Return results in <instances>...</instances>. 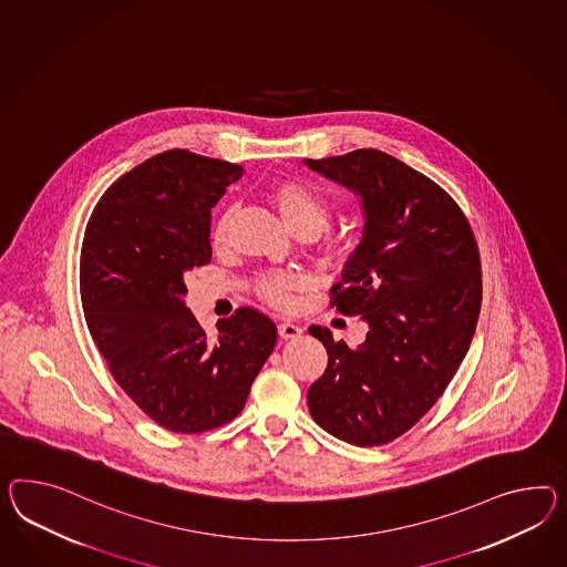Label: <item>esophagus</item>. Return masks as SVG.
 Wrapping results in <instances>:
<instances>
[{
	"label": "esophagus",
	"mask_w": 567,
	"mask_h": 567,
	"mask_svg": "<svg viewBox=\"0 0 567 567\" xmlns=\"http://www.w3.org/2000/svg\"><path fill=\"white\" fill-rule=\"evenodd\" d=\"M277 333H279L281 339H296V337L302 334V329L298 324L290 322V320H284V322L277 324Z\"/></svg>",
	"instance_id": "esophagus-1"
}]
</instances>
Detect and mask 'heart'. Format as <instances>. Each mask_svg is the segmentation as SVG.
<instances>
[{
	"mask_svg": "<svg viewBox=\"0 0 567 567\" xmlns=\"http://www.w3.org/2000/svg\"><path fill=\"white\" fill-rule=\"evenodd\" d=\"M271 199L284 221L298 238H319L331 224V205L319 189L306 185L302 181H279L271 189ZM228 233V214L216 221L212 240L214 245H224ZM305 286V277L291 274H271L262 276L257 290L267 302L279 308L293 305V291Z\"/></svg>",
	"mask_w": 567,
	"mask_h": 567,
	"instance_id": "heart-1",
	"label": "heart"
}]
</instances>
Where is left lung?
<instances>
[{"mask_svg":"<svg viewBox=\"0 0 567 567\" xmlns=\"http://www.w3.org/2000/svg\"><path fill=\"white\" fill-rule=\"evenodd\" d=\"M305 164L360 197L362 240L331 306L368 324L358 348L308 329L329 355L308 409L334 437L380 446L430 411L463 362L480 319V250L451 195L405 162L355 150Z\"/></svg>","mask_w":567,"mask_h":567,"instance_id":"obj_1","label":"left lung"}]
</instances>
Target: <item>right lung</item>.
Returning a JSON list of instances; mask_svg holds the SVG:
<instances>
[{
  "mask_svg": "<svg viewBox=\"0 0 567 567\" xmlns=\"http://www.w3.org/2000/svg\"><path fill=\"white\" fill-rule=\"evenodd\" d=\"M243 166L171 150L113 183L87 219L80 293L87 329L118 386L176 434L233 421L276 348L277 329L238 308L207 334L185 276L212 261V209Z\"/></svg>",
  "mask_w": 567,
  "mask_h": 567,
  "instance_id": "obj_1",
  "label": "right lung"
}]
</instances>
